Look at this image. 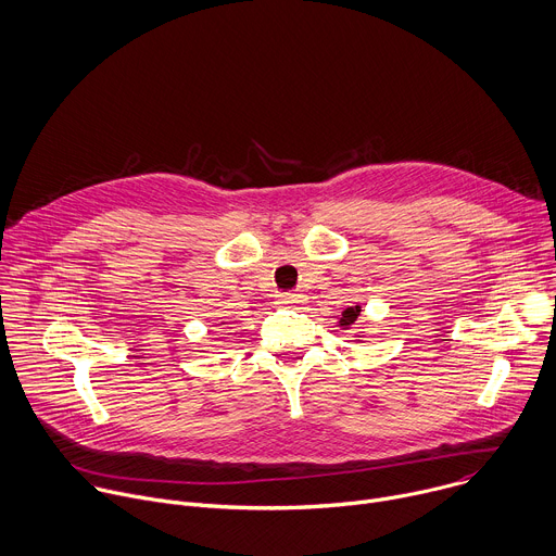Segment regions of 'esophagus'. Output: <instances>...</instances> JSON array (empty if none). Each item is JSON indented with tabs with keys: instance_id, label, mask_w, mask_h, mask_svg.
<instances>
[{
	"instance_id": "34e87169",
	"label": "esophagus",
	"mask_w": 556,
	"mask_h": 556,
	"mask_svg": "<svg viewBox=\"0 0 556 556\" xmlns=\"http://www.w3.org/2000/svg\"><path fill=\"white\" fill-rule=\"evenodd\" d=\"M305 301H307V296L303 292H281V294H277V305H301Z\"/></svg>"
}]
</instances>
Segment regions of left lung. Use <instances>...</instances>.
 Returning a JSON list of instances; mask_svg holds the SVG:
<instances>
[{"label": "left lung", "instance_id": "8db88e82", "mask_svg": "<svg viewBox=\"0 0 556 556\" xmlns=\"http://www.w3.org/2000/svg\"><path fill=\"white\" fill-rule=\"evenodd\" d=\"M359 312H362V307H359V305H351V307H346V309L342 312L340 320H338V327H340V329H351V327L357 323ZM362 338H364L362 333H355V340H357V342H359Z\"/></svg>", "mask_w": 556, "mask_h": 556}]
</instances>
